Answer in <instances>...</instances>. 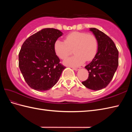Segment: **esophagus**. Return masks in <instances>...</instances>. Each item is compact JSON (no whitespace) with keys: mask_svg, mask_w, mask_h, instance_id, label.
I'll return each mask as SVG.
<instances>
[{"mask_svg":"<svg viewBox=\"0 0 132 132\" xmlns=\"http://www.w3.org/2000/svg\"><path fill=\"white\" fill-rule=\"evenodd\" d=\"M72 69H73L74 70L78 71V70H79V69H80V68H72Z\"/></svg>","mask_w":132,"mask_h":132,"instance_id":"1","label":"esophagus"}]
</instances>
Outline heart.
<instances>
[{"mask_svg":"<svg viewBox=\"0 0 132 132\" xmlns=\"http://www.w3.org/2000/svg\"><path fill=\"white\" fill-rule=\"evenodd\" d=\"M98 42L96 36L82 32H73L64 37V41L57 40L54 44L55 54L61 60H64L74 49L75 54L64 61L65 65L79 66L85 61H89L96 55Z\"/></svg>","mask_w":132,"mask_h":132,"instance_id":"1","label":"heart"}]
</instances>
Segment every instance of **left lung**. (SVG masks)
<instances>
[{
    "label": "left lung",
    "mask_w": 132,
    "mask_h": 132,
    "mask_svg": "<svg viewBox=\"0 0 132 132\" xmlns=\"http://www.w3.org/2000/svg\"><path fill=\"white\" fill-rule=\"evenodd\" d=\"M89 30L97 38L98 49L93 60L85 66L88 78L82 83L89 89L100 90L112 79L119 65V51L112 40L104 33L95 28Z\"/></svg>",
    "instance_id": "8db88e82"
}]
</instances>
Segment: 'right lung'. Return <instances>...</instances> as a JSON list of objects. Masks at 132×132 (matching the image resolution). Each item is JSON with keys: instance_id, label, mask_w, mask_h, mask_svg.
Returning <instances> with one entry per match:
<instances>
[{"instance_id": "right-lung-1", "label": "right lung", "mask_w": 132, "mask_h": 132, "mask_svg": "<svg viewBox=\"0 0 132 132\" xmlns=\"http://www.w3.org/2000/svg\"><path fill=\"white\" fill-rule=\"evenodd\" d=\"M62 35L60 30L45 28L24 41L19 54V66L30 88L38 91L54 86L66 68L54 50V42Z\"/></svg>"}]
</instances>
